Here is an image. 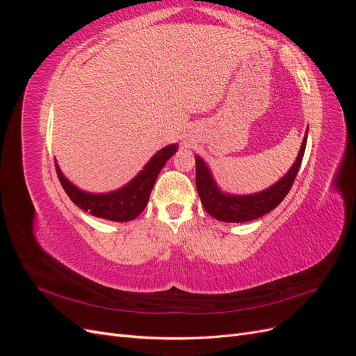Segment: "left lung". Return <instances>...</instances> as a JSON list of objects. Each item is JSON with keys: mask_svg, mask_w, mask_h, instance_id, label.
I'll list each match as a JSON object with an SVG mask.
<instances>
[{"mask_svg": "<svg viewBox=\"0 0 356 356\" xmlns=\"http://www.w3.org/2000/svg\"><path fill=\"white\" fill-rule=\"evenodd\" d=\"M306 143L307 132L303 139V144H301L296 163L288 170V174L270 188L250 196H232L221 193L217 184L213 182L208 166L204 165V161L199 156H196V187L204 211L212 215L213 218L224 222L252 221L273 211L285 199L291 187H293L301 160H303L305 156Z\"/></svg>", "mask_w": 356, "mask_h": 356, "instance_id": "8db88e82", "label": "left lung"}]
</instances>
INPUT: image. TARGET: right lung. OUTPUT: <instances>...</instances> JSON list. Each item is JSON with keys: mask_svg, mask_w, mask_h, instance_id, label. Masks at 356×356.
<instances>
[{"mask_svg": "<svg viewBox=\"0 0 356 356\" xmlns=\"http://www.w3.org/2000/svg\"><path fill=\"white\" fill-rule=\"evenodd\" d=\"M177 152V145L172 144L165 147L163 149L157 152L152 159H149L145 168L139 172V174L129 182L123 188L105 193V195H90V193L81 191L62 175L60 169L56 163V174L60 181V184L65 190L70 199L77 204L83 211L89 212L98 218H105L110 221H131L136 218L141 213L149 199V193H152L154 182L160 169L165 166L168 159L174 156Z\"/></svg>", "mask_w": 356, "mask_h": 356, "instance_id": "obj_1", "label": "right lung"}]
</instances>
